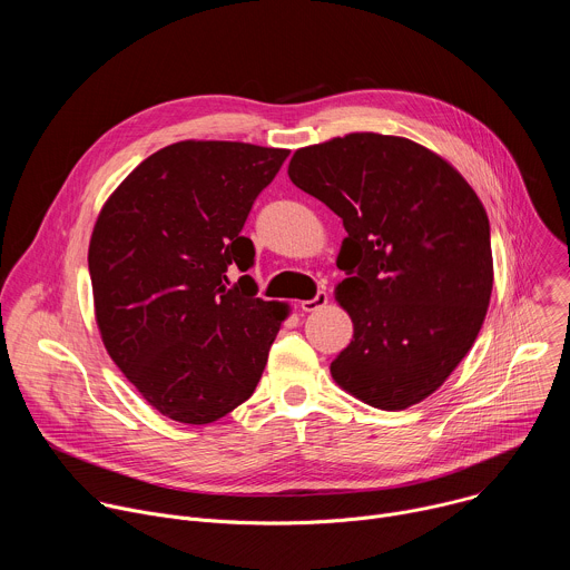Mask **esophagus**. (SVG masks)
I'll list each match as a JSON object with an SVG mask.
<instances>
[{
	"label": "esophagus",
	"instance_id": "obj_1",
	"mask_svg": "<svg viewBox=\"0 0 570 570\" xmlns=\"http://www.w3.org/2000/svg\"><path fill=\"white\" fill-rule=\"evenodd\" d=\"M327 302H330V295H327V291H317L313 299H304L299 306H302V311L311 313V311H317V308H322V306L327 304Z\"/></svg>",
	"mask_w": 570,
	"mask_h": 570
}]
</instances>
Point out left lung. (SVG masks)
Wrapping results in <instances>:
<instances>
[{
	"mask_svg": "<svg viewBox=\"0 0 570 570\" xmlns=\"http://www.w3.org/2000/svg\"><path fill=\"white\" fill-rule=\"evenodd\" d=\"M288 178L343 218L336 299L354 322L334 381L381 411L433 394L490 306V218L466 180L403 137L352 132L295 150Z\"/></svg>",
	"mask_w": 570,
	"mask_h": 570,
	"instance_id": "8db88e82",
	"label": "left lung"
}]
</instances>
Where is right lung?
<instances>
[{
  "label": "right lung",
  "instance_id": "right-lung-1",
  "mask_svg": "<svg viewBox=\"0 0 570 570\" xmlns=\"http://www.w3.org/2000/svg\"><path fill=\"white\" fill-rule=\"evenodd\" d=\"M286 148L178 141L146 157L104 205L90 277L104 345L165 417L212 424L253 396L286 304L257 297L240 236Z\"/></svg>",
  "mask_w": 570,
  "mask_h": 570
}]
</instances>
